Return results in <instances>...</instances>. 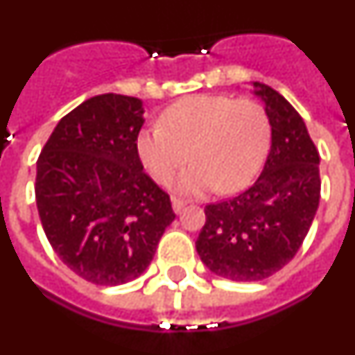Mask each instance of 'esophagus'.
I'll return each mask as SVG.
<instances>
[{"instance_id": "esophagus-1", "label": "esophagus", "mask_w": 355, "mask_h": 355, "mask_svg": "<svg viewBox=\"0 0 355 355\" xmlns=\"http://www.w3.org/2000/svg\"><path fill=\"white\" fill-rule=\"evenodd\" d=\"M187 206V200L180 199V197H172V209H174L175 213H181V209Z\"/></svg>"}]
</instances>
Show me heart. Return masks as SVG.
<instances>
[{
    "label": "heart",
    "instance_id": "1",
    "mask_svg": "<svg viewBox=\"0 0 355 355\" xmlns=\"http://www.w3.org/2000/svg\"><path fill=\"white\" fill-rule=\"evenodd\" d=\"M270 146V121L252 99L199 94L172 103L159 115V126L137 137V155L158 183L193 162L180 178L187 193L245 188L261 168Z\"/></svg>",
    "mask_w": 355,
    "mask_h": 355
}]
</instances>
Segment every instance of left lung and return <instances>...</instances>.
I'll list each match as a JSON object with an SVG mask.
<instances>
[{"label": "left lung", "mask_w": 355, "mask_h": 355, "mask_svg": "<svg viewBox=\"0 0 355 355\" xmlns=\"http://www.w3.org/2000/svg\"><path fill=\"white\" fill-rule=\"evenodd\" d=\"M252 85L270 121V153L252 187L206 206L196 241L213 274L243 283L270 277L293 259L320 202V156L302 117L272 87Z\"/></svg>", "instance_id": "obj_1"}]
</instances>
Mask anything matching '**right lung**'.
I'll return each instance as SVG.
<instances>
[{
	"label": "right lung",
	"instance_id": "1",
	"mask_svg": "<svg viewBox=\"0 0 355 355\" xmlns=\"http://www.w3.org/2000/svg\"><path fill=\"white\" fill-rule=\"evenodd\" d=\"M142 124L137 97L94 96L60 119L37 159L44 233L74 274L99 286L142 275L175 218L137 155Z\"/></svg>",
	"mask_w": 355,
	"mask_h": 355
}]
</instances>
